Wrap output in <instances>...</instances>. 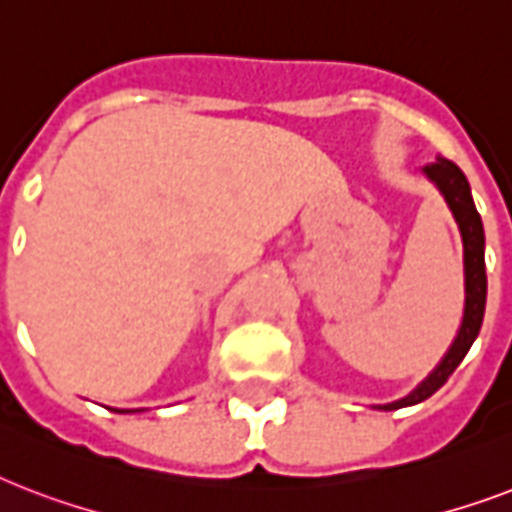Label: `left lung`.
Returning a JSON list of instances; mask_svg holds the SVG:
<instances>
[{"instance_id": "obj_1", "label": "left lung", "mask_w": 512, "mask_h": 512, "mask_svg": "<svg viewBox=\"0 0 512 512\" xmlns=\"http://www.w3.org/2000/svg\"><path fill=\"white\" fill-rule=\"evenodd\" d=\"M425 175L438 185V191L444 193L446 204L454 212V220L460 225L462 247H465V316H462V327L457 332V340L452 342V348L444 356V361L436 366V372L430 374L428 380L422 382L420 388L409 393L406 398L396 401V404L382 406V409H401V406L420 404L425 398H430L441 385H444L452 372L460 366L465 353L470 350L473 340L481 332V321H484L486 308V263H484V225H481V215H478L473 196H470L468 177L462 175V170L454 162H449L446 156H436V162L425 167Z\"/></svg>"}]
</instances>
